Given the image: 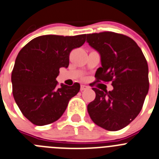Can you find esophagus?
Returning a JSON list of instances; mask_svg holds the SVG:
<instances>
[{"instance_id":"obj_1","label":"esophagus","mask_w":159,"mask_h":159,"mask_svg":"<svg viewBox=\"0 0 159 159\" xmlns=\"http://www.w3.org/2000/svg\"><path fill=\"white\" fill-rule=\"evenodd\" d=\"M87 89H88V86H86V85H81V88H80V90H81V92H82V91Z\"/></svg>"}]
</instances>
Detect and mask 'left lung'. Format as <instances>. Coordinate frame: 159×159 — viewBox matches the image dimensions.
Wrapping results in <instances>:
<instances>
[{
  "label": "left lung",
  "instance_id": "left-lung-1",
  "mask_svg": "<svg viewBox=\"0 0 159 159\" xmlns=\"http://www.w3.org/2000/svg\"><path fill=\"white\" fill-rule=\"evenodd\" d=\"M86 41L101 55L97 81H111V91L93 89L96 98L87 106L93 123L108 131L125 128L139 115L149 90L148 65L136 43L111 31L88 34Z\"/></svg>",
  "mask_w": 159,
  "mask_h": 159
}]
</instances>
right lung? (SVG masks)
<instances>
[{
  "label": "right lung",
  "instance_id": "right-lung-1",
  "mask_svg": "<svg viewBox=\"0 0 159 159\" xmlns=\"http://www.w3.org/2000/svg\"><path fill=\"white\" fill-rule=\"evenodd\" d=\"M86 35H48L36 37L20 50L12 72V94L23 115L33 124L43 126L58 120L80 85L61 84L59 69L69 66L73 49L85 42Z\"/></svg>",
  "mask_w": 159,
  "mask_h": 159
}]
</instances>
